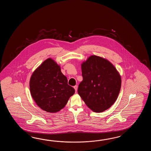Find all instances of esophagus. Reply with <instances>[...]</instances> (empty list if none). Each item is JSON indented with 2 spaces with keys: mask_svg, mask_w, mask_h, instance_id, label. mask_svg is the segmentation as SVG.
Listing matches in <instances>:
<instances>
[{
  "mask_svg": "<svg viewBox=\"0 0 151 151\" xmlns=\"http://www.w3.org/2000/svg\"><path fill=\"white\" fill-rule=\"evenodd\" d=\"M74 88L75 89V91H76V92H77V90H78V86H77V85L74 86Z\"/></svg>",
  "mask_w": 151,
  "mask_h": 151,
  "instance_id": "esophagus-1",
  "label": "esophagus"
}]
</instances>
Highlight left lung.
<instances>
[{
	"label": "left lung",
	"instance_id": "1",
	"mask_svg": "<svg viewBox=\"0 0 151 151\" xmlns=\"http://www.w3.org/2000/svg\"><path fill=\"white\" fill-rule=\"evenodd\" d=\"M83 80L78 93L87 106L94 112H103L115 103L119 95L122 78L108 60L91 55L81 65Z\"/></svg>",
	"mask_w": 151,
	"mask_h": 151
}]
</instances>
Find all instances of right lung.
<instances>
[{"label":"right lung","mask_w":151,"mask_h":151,"mask_svg":"<svg viewBox=\"0 0 151 151\" xmlns=\"http://www.w3.org/2000/svg\"><path fill=\"white\" fill-rule=\"evenodd\" d=\"M29 90L36 104L50 113L63 109L75 93L74 88L68 85L60 66L51 58L43 61L33 72Z\"/></svg>","instance_id":"right-lung-1"}]
</instances>
